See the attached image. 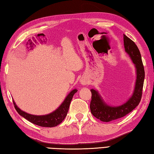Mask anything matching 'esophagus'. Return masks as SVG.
Wrapping results in <instances>:
<instances>
[{
    "label": "esophagus",
    "instance_id": "obj_1",
    "mask_svg": "<svg viewBox=\"0 0 154 154\" xmlns=\"http://www.w3.org/2000/svg\"><path fill=\"white\" fill-rule=\"evenodd\" d=\"M80 82L83 85H86L88 84V81L86 80V79H82L80 80Z\"/></svg>",
    "mask_w": 154,
    "mask_h": 154
}]
</instances>
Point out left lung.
Returning a JSON list of instances; mask_svg holds the SVG:
<instances>
[{"mask_svg":"<svg viewBox=\"0 0 154 154\" xmlns=\"http://www.w3.org/2000/svg\"><path fill=\"white\" fill-rule=\"evenodd\" d=\"M125 51L128 54L136 70V80L134 90L129 100L121 105L112 107L105 103L97 90L91 89L90 110L95 117L103 122H109L123 117L131 112L140 102L145 77L144 68L137 45L131 39L123 34Z\"/></svg>","mask_w":154,"mask_h":154,"instance_id":"obj_1","label":"left lung"}]
</instances>
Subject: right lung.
Here are the masks:
<instances>
[{
	"label": "right lung",
	"mask_w": 154,
	"mask_h": 154,
	"mask_svg": "<svg viewBox=\"0 0 154 154\" xmlns=\"http://www.w3.org/2000/svg\"><path fill=\"white\" fill-rule=\"evenodd\" d=\"M78 90L76 89L72 90L68 94L65 100L61 104L59 107L55 111L51 112L50 114L45 115H33L28 114L27 112L22 111L15 103L14 101H13L14 105L16 109V111L18 112L20 115L25 118L29 122L43 127H54L60 124L63 121L66 117L67 112L69 109V106L72 99L75 93H76Z\"/></svg>",
	"instance_id": "1"
}]
</instances>
